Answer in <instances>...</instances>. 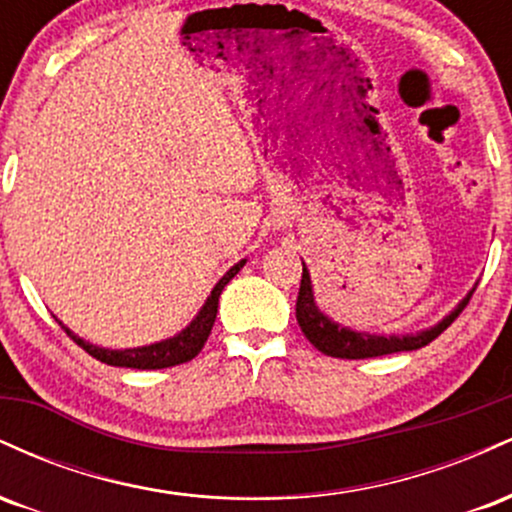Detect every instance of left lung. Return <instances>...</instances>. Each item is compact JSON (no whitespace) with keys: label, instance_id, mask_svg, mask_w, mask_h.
<instances>
[{"label":"left lung","instance_id":"left-lung-1","mask_svg":"<svg viewBox=\"0 0 512 512\" xmlns=\"http://www.w3.org/2000/svg\"><path fill=\"white\" fill-rule=\"evenodd\" d=\"M474 289L469 291V296L457 305L452 313L445 317L443 322H438L431 330L419 332V334H407V337H375V334L366 332H354L346 330V327L332 322L330 317L322 315L317 310L313 301V286H310V274L303 264V276H301V289H298V301H296V320L301 325V330L308 342L315 346L317 351H322L325 356L334 358H373V356H385V354H397V351H414L421 346L431 344L433 339L440 337L452 322L457 320V315L467 308L469 298H472Z\"/></svg>","mask_w":512,"mask_h":512}]
</instances>
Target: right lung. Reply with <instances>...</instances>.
<instances>
[{"instance_id": "right-lung-1", "label": "right lung", "mask_w": 512, "mask_h": 512, "mask_svg": "<svg viewBox=\"0 0 512 512\" xmlns=\"http://www.w3.org/2000/svg\"><path fill=\"white\" fill-rule=\"evenodd\" d=\"M243 264H245V260L238 262L236 267H231L226 274H223V279L214 286V291H211L207 303H204V308L199 310V315L195 317V320L190 322V327H187V330H182L178 337L166 339V342L142 346V349L113 351V349H101V346L88 344V342H84V339H79L76 334L69 332L62 322L60 325H62V330L67 332L69 337H72L74 342L86 351V354L98 358L101 363H108V366L137 368V370H158V368L180 366V363L192 361V358L202 351V346L207 344L211 327H214V320H216V310H219V296H221L223 286H226L228 281H231L233 276L240 272V267H243Z\"/></svg>"}]
</instances>
